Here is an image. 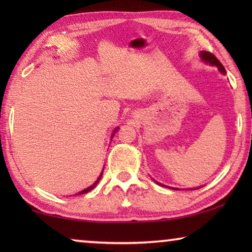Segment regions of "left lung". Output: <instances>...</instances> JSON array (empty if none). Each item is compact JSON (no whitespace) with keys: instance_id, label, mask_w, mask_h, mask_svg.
<instances>
[{"instance_id":"8db88e82","label":"left lung","mask_w":252,"mask_h":252,"mask_svg":"<svg viewBox=\"0 0 252 252\" xmlns=\"http://www.w3.org/2000/svg\"><path fill=\"white\" fill-rule=\"evenodd\" d=\"M200 57H201V59L203 60L204 62L206 63H209V64H211V65H216V66H218V69H219V71L221 72V73L222 74H225V70H224V67H223V65L221 64L220 63V61L218 59H217L215 55L213 54H211V53H209V52H206V51H202L201 53H200ZM157 182V181H156ZM158 185H160V186H163V185H161V183H159V182H157ZM164 187V186H163ZM172 189H174V188H172ZM177 190V189H176Z\"/></svg>"}]
</instances>
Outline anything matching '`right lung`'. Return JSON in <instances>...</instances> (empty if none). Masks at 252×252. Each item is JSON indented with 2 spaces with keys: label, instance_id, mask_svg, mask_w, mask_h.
Masks as SVG:
<instances>
[{
  "label": "right lung",
  "instance_id": "add662e5",
  "mask_svg": "<svg viewBox=\"0 0 252 252\" xmlns=\"http://www.w3.org/2000/svg\"><path fill=\"white\" fill-rule=\"evenodd\" d=\"M118 129H119V127H117V129L116 130H114V132H113V134H112V136L114 135V133H116V132L118 131ZM102 173H103V171H102L101 172V174H100V176H99V178H97V180L94 182V183H93V185L92 186H90V187H89V188H87V189H84V190H82V191H81V192H79L78 194H84V193H87V192H89V191H91L92 189H93V188H94L96 185H97V183H99V181H100V179H101V177H102Z\"/></svg>",
  "mask_w": 252,
  "mask_h": 252
}]
</instances>
